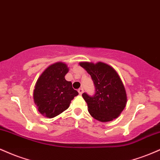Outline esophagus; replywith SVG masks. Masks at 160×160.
<instances>
[{"mask_svg": "<svg viewBox=\"0 0 160 160\" xmlns=\"http://www.w3.org/2000/svg\"><path fill=\"white\" fill-rule=\"evenodd\" d=\"M78 92L80 95H82V92H83V89H82V88H80V89H78Z\"/></svg>", "mask_w": 160, "mask_h": 160, "instance_id": "esophagus-1", "label": "esophagus"}]
</instances>
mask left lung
<instances>
[{
  "label": "left lung",
  "instance_id": "left-lung-1",
  "mask_svg": "<svg viewBox=\"0 0 160 160\" xmlns=\"http://www.w3.org/2000/svg\"><path fill=\"white\" fill-rule=\"evenodd\" d=\"M80 65L90 74L95 87L93 96L82 93L88 111L95 120L109 122L117 118L127 102L126 89L122 80L111 66L99 62H80Z\"/></svg>",
  "mask_w": 160,
  "mask_h": 160
}]
</instances>
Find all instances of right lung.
Masks as SVG:
<instances>
[{
	"label": "right lung",
	"instance_id": "add662e5",
	"mask_svg": "<svg viewBox=\"0 0 160 160\" xmlns=\"http://www.w3.org/2000/svg\"><path fill=\"white\" fill-rule=\"evenodd\" d=\"M68 70L66 64L56 62L49 65L37 80L33 97L38 111L46 117L52 118L67 110L78 95L71 82L65 78Z\"/></svg>",
	"mask_w": 160,
	"mask_h": 160
}]
</instances>
